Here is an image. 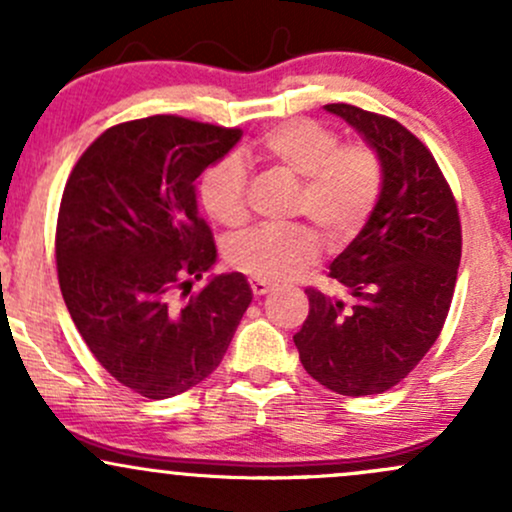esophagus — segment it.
Listing matches in <instances>:
<instances>
[{"label": "esophagus", "instance_id": "obj_1", "mask_svg": "<svg viewBox=\"0 0 512 512\" xmlns=\"http://www.w3.org/2000/svg\"><path fill=\"white\" fill-rule=\"evenodd\" d=\"M250 289H252V293H255L257 298L260 296H267L269 291L274 289L272 284H267V281H260V279H250Z\"/></svg>", "mask_w": 512, "mask_h": 512}]
</instances>
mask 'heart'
I'll use <instances>...</instances> for the list:
<instances>
[{"label":"heart","instance_id":"b5f03b06","mask_svg":"<svg viewBox=\"0 0 512 512\" xmlns=\"http://www.w3.org/2000/svg\"><path fill=\"white\" fill-rule=\"evenodd\" d=\"M257 154L303 180L296 214L308 216L330 245H344L366 226L383 190V163L366 144H342L337 132L315 120H286L264 132ZM199 202L228 228L248 219V173L236 156H223L199 178ZM317 257L308 228L260 226L233 238L226 260L260 281H286L303 274Z\"/></svg>","mask_w":512,"mask_h":512}]
</instances>
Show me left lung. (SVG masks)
I'll return each instance as SVG.
<instances>
[{
    "mask_svg": "<svg viewBox=\"0 0 512 512\" xmlns=\"http://www.w3.org/2000/svg\"><path fill=\"white\" fill-rule=\"evenodd\" d=\"M383 163L373 214L330 276L351 303L308 289L310 313L293 334L303 368L346 397L380 395L407 378L448 317L462 231L436 158L407 127L346 103L325 105Z\"/></svg>",
    "mask_w": 512,
    "mask_h": 512,
    "instance_id": "8db88e82",
    "label": "left lung"
}]
</instances>
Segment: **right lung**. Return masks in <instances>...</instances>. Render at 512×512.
Wrapping results in <instances>:
<instances>
[{
	"mask_svg": "<svg viewBox=\"0 0 512 512\" xmlns=\"http://www.w3.org/2000/svg\"><path fill=\"white\" fill-rule=\"evenodd\" d=\"M240 129L154 115L110 127L79 158L57 216V276L98 363L137 395L168 399L214 373L252 301L240 272L211 276L216 245L195 180ZM183 289L185 302L174 301Z\"/></svg>",
	"mask_w": 512,
	"mask_h": 512,
	"instance_id": "1",
	"label": "right lung"
}]
</instances>
